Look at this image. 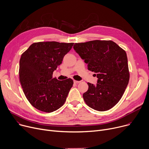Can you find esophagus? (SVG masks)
Instances as JSON below:
<instances>
[{"label": "esophagus", "instance_id": "obj_1", "mask_svg": "<svg viewBox=\"0 0 149 149\" xmlns=\"http://www.w3.org/2000/svg\"><path fill=\"white\" fill-rule=\"evenodd\" d=\"M80 82H81V81H78L74 80V84H79V83H80Z\"/></svg>", "mask_w": 149, "mask_h": 149}]
</instances>
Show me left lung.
<instances>
[{"instance_id":"left-lung-1","label":"left lung","mask_w":149,"mask_h":149,"mask_svg":"<svg viewBox=\"0 0 149 149\" xmlns=\"http://www.w3.org/2000/svg\"><path fill=\"white\" fill-rule=\"evenodd\" d=\"M73 48L98 78L95 85L87 83L88 90L83 94L85 102L99 111L113 108L122 97L129 81L125 50L111 40L75 43Z\"/></svg>"}]
</instances>
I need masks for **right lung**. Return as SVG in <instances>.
I'll use <instances>...</instances> for the list:
<instances>
[{"label":"right lung","mask_w":149,"mask_h":149,"mask_svg":"<svg viewBox=\"0 0 149 149\" xmlns=\"http://www.w3.org/2000/svg\"><path fill=\"white\" fill-rule=\"evenodd\" d=\"M73 45V42H37L22 54L19 79L26 99L34 108L52 112L64 104L73 81L71 78L59 81L52 75Z\"/></svg>","instance_id":"1"}]
</instances>
